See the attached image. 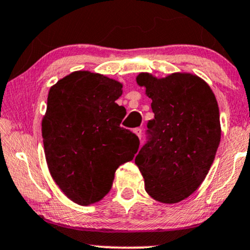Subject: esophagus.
Segmentation results:
<instances>
[{"label":"esophagus","instance_id":"esophagus-1","mask_svg":"<svg viewBox=\"0 0 250 250\" xmlns=\"http://www.w3.org/2000/svg\"><path fill=\"white\" fill-rule=\"evenodd\" d=\"M134 133L136 134L137 136L140 137V138L142 137V129H141V128H135V129H134Z\"/></svg>","mask_w":250,"mask_h":250}]
</instances>
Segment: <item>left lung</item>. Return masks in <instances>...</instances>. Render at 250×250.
<instances>
[{"mask_svg": "<svg viewBox=\"0 0 250 250\" xmlns=\"http://www.w3.org/2000/svg\"><path fill=\"white\" fill-rule=\"evenodd\" d=\"M155 117L146 125V143L135 158L146 191L155 200L174 204L199 188L220 143V114L209 87L199 77L167 78L140 73Z\"/></svg>", "mask_w": 250, "mask_h": 250, "instance_id": "obj_1", "label": "left lung"}]
</instances>
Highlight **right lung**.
I'll list each match as a JSON object with an SVG mask.
<instances>
[{"mask_svg":"<svg viewBox=\"0 0 250 250\" xmlns=\"http://www.w3.org/2000/svg\"><path fill=\"white\" fill-rule=\"evenodd\" d=\"M121 94L116 80L87 71L50 88L42 122L45 158L56 184L79 205L101 200L117 167L138 150V137L120 125L125 108L115 101Z\"/></svg>","mask_w":250,"mask_h":250,"instance_id":"1","label":"right lung"}]
</instances>
